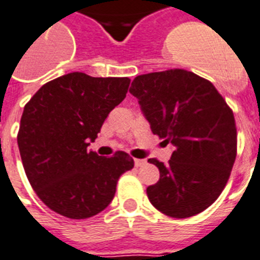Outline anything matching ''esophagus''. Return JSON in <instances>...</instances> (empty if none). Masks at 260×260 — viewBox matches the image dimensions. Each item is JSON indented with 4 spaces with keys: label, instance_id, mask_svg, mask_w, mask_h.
I'll return each instance as SVG.
<instances>
[{
    "label": "esophagus",
    "instance_id": "esophagus-1",
    "mask_svg": "<svg viewBox=\"0 0 260 260\" xmlns=\"http://www.w3.org/2000/svg\"><path fill=\"white\" fill-rule=\"evenodd\" d=\"M134 164H136L137 168H140V166L145 165V164H146V161H145V159H138V158H136V159H134Z\"/></svg>",
    "mask_w": 260,
    "mask_h": 260
}]
</instances>
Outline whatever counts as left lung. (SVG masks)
Segmentation results:
<instances>
[{
	"mask_svg": "<svg viewBox=\"0 0 260 260\" xmlns=\"http://www.w3.org/2000/svg\"><path fill=\"white\" fill-rule=\"evenodd\" d=\"M130 94L153 134L170 143L168 165L155 158L159 180L147 186L153 207L185 219L203 212L223 192L236 158L234 113L212 83L185 70L137 76Z\"/></svg>",
	"mask_w": 260,
	"mask_h": 260,
	"instance_id": "8db88e82",
	"label": "left lung"
}]
</instances>
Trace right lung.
<instances>
[{"label":"right lung","instance_id":"obj_1","mask_svg":"<svg viewBox=\"0 0 260 260\" xmlns=\"http://www.w3.org/2000/svg\"><path fill=\"white\" fill-rule=\"evenodd\" d=\"M128 78L72 72L45 83L24 107L17 136L37 196L61 216L87 219L113 201L118 178L134 168L127 153L88 150L106 118L126 98Z\"/></svg>","mask_w":260,"mask_h":260}]
</instances>
